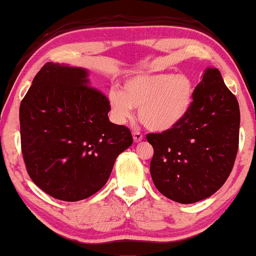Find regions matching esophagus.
I'll return each mask as SVG.
<instances>
[{
  "label": "esophagus",
  "mask_w": 256,
  "mask_h": 256,
  "mask_svg": "<svg viewBox=\"0 0 256 256\" xmlns=\"http://www.w3.org/2000/svg\"><path fill=\"white\" fill-rule=\"evenodd\" d=\"M132 136H133V140H134V142H142V138H144L142 134L139 131H133L132 132Z\"/></svg>",
  "instance_id": "esophagus-1"
}]
</instances>
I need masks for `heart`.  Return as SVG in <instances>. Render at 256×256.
I'll return each instance as SVG.
<instances>
[{"label": "heart", "mask_w": 256, "mask_h": 256, "mask_svg": "<svg viewBox=\"0 0 256 256\" xmlns=\"http://www.w3.org/2000/svg\"><path fill=\"white\" fill-rule=\"evenodd\" d=\"M195 87L186 75L156 74L136 76L124 84L123 92H109L114 120L125 124L132 118V108L139 109V120L150 131L170 130L192 109Z\"/></svg>", "instance_id": "1"}]
</instances>
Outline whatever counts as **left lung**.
<instances>
[{"label":"left lung","instance_id":"1","mask_svg":"<svg viewBox=\"0 0 256 256\" xmlns=\"http://www.w3.org/2000/svg\"><path fill=\"white\" fill-rule=\"evenodd\" d=\"M240 110L220 72L208 68L195 88L189 114L161 133H148L153 146L150 175L169 200L192 204L222 188L239 148Z\"/></svg>","mask_w":256,"mask_h":256}]
</instances>
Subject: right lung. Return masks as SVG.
Returning <instances> with one entry per match:
<instances>
[{"label":"right lung","instance_id":"1","mask_svg":"<svg viewBox=\"0 0 256 256\" xmlns=\"http://www.w3.org/2000/svg\"><path fill=\"white\" fill-rule=\"evenodd\" d=\"M84 68L46 62L20 106V146L34 184L76 202L102 189L131 131L111 123L109 100L89 86Z\"/></svg>","mask_w":256,"mask_h":256}]
</instances>
